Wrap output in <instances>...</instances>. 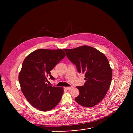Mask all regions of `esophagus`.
I'll list each match as a JSON object with an SVG mask.
<instances>
[{"label":"esophagus","instance_id":"34e87169","mask_svg":"<svg viewBox=\"0 0 133 133\" xmlns=\"http://www.w3.org/2000/svg\"><path fill=\"white\" fill-rule=\"evenodd\" d=\"M72 88H73V87H72H72H64V89H65L69 90H71V89H72Z\"/></svg>","mask_w":133,"mask_h":133}]
</instances>
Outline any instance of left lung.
<instances>
[{"label":"left lung","instance_id":"1","mask_svg":"<svg viewBox=\"0 0 133 133\" xmlns=\"http://www.w3.org/2000/svg\"><path fill=\"white\" fill-rule=\"evenodd\" d=\"M63 50L78 73L85 74L84 84L77 87L80 93L76 102L85 107L95 106L104 98L111 83L112 70L107 58L88 45Z\"/></svg>","mask_w":133,"mask_h":133}]
</instances>
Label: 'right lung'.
<instances>
[{
	"label": "right lung",
	"mask_w": 133,
	"mask_h": 133,
	"mask_svg": "<svg viewBox=\"0 0 133 133\" xmlns=\"http://www.w3.org/2000/svg\"><path fill=\"white\" fill-rule=\"evenodd\" d=\"M65 56L62 50L39 49L24 60L19 74L21 90L35 108L46 112L54 108L61 99L62 88L46 83L48 77L55 80L50 71Z\"/></svg>",
	"instance_id": "obj_1"
}]
</instances>
